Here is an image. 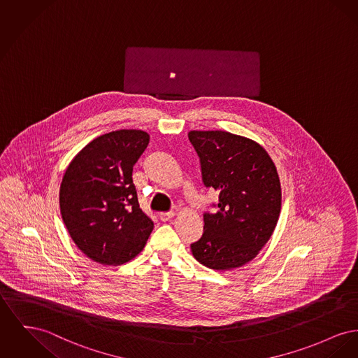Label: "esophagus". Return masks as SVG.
<instances>
[{
	"instance_id": "34e87169",
	"label": "esophagus",
	"mask_w": 358,
	"mask_h": 358,
	"mask_svg": "<svg viewBox=\"0 0 358 358\" xmlns=\"http://www.w3.org/2000/svg\"><path fill=\"white\" fill-rule=\"evenodd\" d=\"M173 216H174L173 212H162V213H159V219H161L162 222H168Z\"/></svg>"
}]
</instances>
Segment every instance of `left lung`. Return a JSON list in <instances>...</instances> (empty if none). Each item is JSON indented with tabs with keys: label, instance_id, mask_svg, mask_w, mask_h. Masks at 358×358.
Returning <instances> with one entry per match:
<instances>
[{
	"label": "left lung",
	"instance_id": "obj_1",
	"mask_svg": "<svg viewBox=\"0 0 358 358\" xmlns=\"http://www.w3.org/2000/svg\"><path fill=\"white\" fill-rule=\"evenodd\" d=\"M203 182L219 192L215 213H204V234L190 245L193 257L213 271L250 262L272 236L281 187L266 150L227 131H190Z\"/></svg>",
	"mask_w": 358,
	"mask_h": 358
}]
</instances>
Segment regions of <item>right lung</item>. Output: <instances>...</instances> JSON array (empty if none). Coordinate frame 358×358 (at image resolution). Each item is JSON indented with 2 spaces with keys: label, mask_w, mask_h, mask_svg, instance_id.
<instances>
[{
  "label": "right lung",
  "mask_w": 358,
  "mask_h": 358,
  "mask_svg": "<svg viewBox=\"0 0 358 358\" xmlns=\"http://www.w3.org/2000/svg\"><path fill=\"white\" fill-rule=\"evenodd\" d=\"M141 129H119L87 143L64 171L59 206L77 248L103 265H122L143 250L154 223L141 210L132 169L148 148Z\"/></svg>",
  "instance_id": "add662e5"
}]
</instances>
